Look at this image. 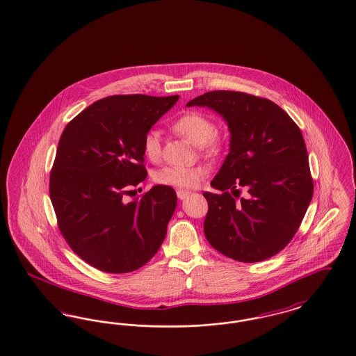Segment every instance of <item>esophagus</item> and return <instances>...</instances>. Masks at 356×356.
<instances>
[{
	"label": "esophagus",
	"instance_id": "esophagus-1",
	"mask_svg": "<svg viewBox=\"0 0 356 356\" xmlns=\"http://www.w3.org/2000/svg\"><path fill=\"white\" fill-rule=\"evenodd\" d=\"M176 195H177V197L180 200H184L185 197H188L189 196V192L188 191H181V189H179L177 192H176Z\"/></svg>",
	"mask_w": 356,
	"mask_h": 356
}]
</instances>
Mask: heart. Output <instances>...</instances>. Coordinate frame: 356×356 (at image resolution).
<instances>
[{"instance_id": "obj_1", "label": "heart", "mask_w": 356, "mask_h": 356, "mask_svg": "<svg viewBox=\"0 0 356 356\" xmlns=\"http://www.w3.org/2000/svg\"><path fill=\"white\" fill-rule=\"evenodd\" d=\"M172 129L185 140L199 145L200 149L208 155H217L222 147V138L214 131L213 122L207 115L191 111L181 115L172 123ZM144 155L152 161H156L161 155L160 135L157 131L147 132L143 142ZM211 167L205 163H199L189 167L170 165L156 173V181L160 184L171 185L176 188L191 189L199 186L200 183L209 175Z\"/></svg>"}]
</instances>
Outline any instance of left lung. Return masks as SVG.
<instances>
[{"mask_svg": "<svg viewBox=\"0 0 356 356\" xmlns=\"http://www.w3.org/2000/svg\"><path fill=\"white\" fill-rule=\"evenodd\" d=\"M186 106L213 110L230 132L228 156L211 183L222 195L204 193L207 240L240 262L275 256L297 233L313 199L300 129L274 102L238 91L205 92ZM240 186L250 195L237 202Z\"/></svg>", "mask_w": 356, "mask_h": 356, "instance_id": "left-lung-1", "label": "left lung"}]
</instances>
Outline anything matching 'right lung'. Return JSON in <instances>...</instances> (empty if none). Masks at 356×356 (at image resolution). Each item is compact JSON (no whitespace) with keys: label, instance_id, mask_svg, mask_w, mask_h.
<instances>
[{"label":"right lung","instance_id":"obj_1","mask_svg":"<svg viewBox=\"0 0 356 356\" xmlns=\"http://www.w3.org/2000/svg\"><path fill=\"white\" fill-rule=\"evenodd\" d=\"M177 99L107 97L76 115L60 135L49 189L58 227L74 253L99 270H136L165 238L175 189L155 185L131 201L126 195L147 177V132Z\"/></svg>","mask_w":356,"mask_h":356}]
</instances>
